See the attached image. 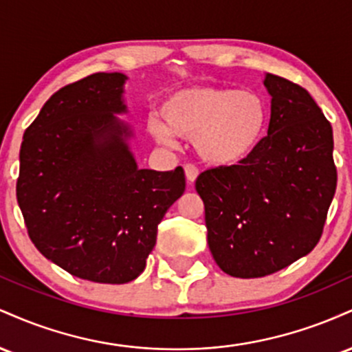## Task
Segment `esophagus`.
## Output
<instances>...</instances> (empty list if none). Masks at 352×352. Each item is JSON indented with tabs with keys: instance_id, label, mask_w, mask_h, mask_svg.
<instances>
[{
	"instance_id": "obj_1",
	"label": "esophagus",
	"mask_w": 352,
	"mask_h": 352,
	"mask_svg": "<svg viewBox=\"0 0 352 352\" xmlns=\"http://www.w3.org/2000/svg\"><path fill=\"white\" fill-rule=\"evenodd\" d=\"M184 170H185V177H187L188 184H193L197 179V175H199V168H197L193 164H185Z\"/></svg>"
}]
</instances>
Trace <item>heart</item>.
Here are the masks:
<instances>
[{"mask_svg": "<svg viewBox=\"0 0 352 352\" xmlns=\"http://www.w3.org/2000/svg\"><path fill=\"white\" fill-rule=\"evenodd\" d=\"M159 116L148 117V131L160 144L175 135L193 139L195 151L212 165H236L258 151L268 134L270 104L253 89L192 86L164 99Z\"/></svg>", "mask_w": 352, "mask_h": 352, "instance_id": "b5f03b06", "label": "heart"}]
</instances>
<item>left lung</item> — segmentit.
Here are the masks:
<instances>
[{
    "instance_id": "8db88e82",
    "label": "left lung",
    "mask_w": 352,
    "mask_h": 352,
    "mask_svg": "<svg viewBox=\"0 0 352 352\" xmlns=\"http://www.w3.org/2000/svg\"><path fill=\"white\" fill-rule=\"evenodd\" d=\"M268 135L245 162L207 168L205 205L213 260L235 278L286 268L318 245L338 184L333 127L305 87L266 74Z\"/></svg>"
}]
</instances>
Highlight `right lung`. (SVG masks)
Instances as JSON below:
<instances>
[{
	"instance_id": "1",
	"label": "right lung",
	"mask_w": 352,
	"mask_h": 352,
	"mask_svg": "<svg viewBox=\"0 0 352 352\" xmlns=\"http://www.w3.org/2000/svg\"><path fill=\"white\" fill-rule=\"evenodd\" d=\"M120 72H96L47 99L26 129L16 199L28 235L72 276L122 285L135 280L157 227L185 192L184 168H137L117 120Z\"/></svg>"
}]
</instances>
